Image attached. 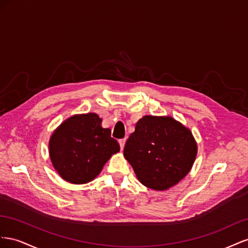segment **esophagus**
Wrapping results in <instances>:
<instances>
[{"instance_id":"34e87169","label":"esophagus","mask_w":248,"mask_h":248,"mask_svg":"<svg viewBox=\"0 0 248 248\" xmlns=\"http://www.w3.org/2000/svg\"><path fill=\"white\" fill-rule=\"evenodd\" d=\"M118 142H119L120 148H122V150H123V148L124 147V143H125V139H120V140L118 141Z\"/></svg>"}]
</instances>
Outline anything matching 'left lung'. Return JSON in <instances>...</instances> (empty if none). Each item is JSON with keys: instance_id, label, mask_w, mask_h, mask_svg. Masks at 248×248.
Wrapping results in <instances>:
<instances>
[{"instance_id": "8db88e82", "label": "left lung", "mask_w": 248, "mask_h": 248, "mask_svg": "<svg viewBox=\"0 0 248 248\" xmlns=\"http://www.w3.org/2000/svg\"><path fill=\"white\" fill-rule=\"evenodd\" d=\"M196 155L192 132L168 115L140 118L124 150L138 181L155 191L179 184L191 170Z\"/></svg>"}]
</instances>
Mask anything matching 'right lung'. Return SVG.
<instances>
[{
    "label": "right lung",
    "mask_w": 248,
    "mask_h": 248,
    "mask_svg": "<svg viewBox=\"0 0 248 248\" xmlns=\"http://www.w3.org/2000/svg\"><path fill=\"white\" fill-rule=\"evenodd\" d=\"M120 150L111 130L102 126L96 113L75 114L56 129L48 141V155L61 178L80 185L93 181Z\"/></svg>",
    "instance_id": "right-lung-1"
}]
</instances>
